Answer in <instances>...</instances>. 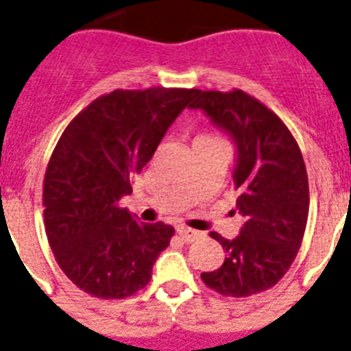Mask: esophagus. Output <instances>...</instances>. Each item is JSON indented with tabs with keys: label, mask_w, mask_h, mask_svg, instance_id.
Returning <instances> with one entry per match:
<instances>
[{
	"label": "esophagus",
	"mask_w": 351,
	"mask_h": 351,
	"mask_svg": "<svg viewBox=\"0 0 351 351\" xmlns=\"http://www.w3.org/2000/svg\"><path fill=\"white\" fill-rule=\"evenodd\" d=\"M178 234L179 238L183 241H186V243H189V241H194L195 238H199V232L194 229H189V227H178Z\"/></svg>",
	"instance_id": "1"
}]
</instances>
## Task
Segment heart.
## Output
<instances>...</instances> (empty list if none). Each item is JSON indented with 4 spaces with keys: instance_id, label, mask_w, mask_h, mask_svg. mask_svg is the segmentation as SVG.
Returning a JSON list of instances; mask_svg holds the SVG:
<instances>
[{
    "instance_id": "obj_1",
    "label": "heart",
    "mask_w": 351,
    "mask_h": 351,
    "mask_svg": "<svg viewBox=\"0 0 351 351\" xmlns=\"http://www.w3.org/2000/svg\"><path fill=\"white\" fill-rule=\"evenodd\" d=\"M199 138H213V137H208V135H201V137H197L195 141H199Z\"/></svg>"
}]
</instances>
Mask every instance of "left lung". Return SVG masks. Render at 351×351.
Wrapping results in <instances>:
<instances>
[{"label":"left lung","mask_w":351,"mask_h":351,"mask_svg":"<svg viewBox=\"0 0 351 351\" xmlns=\"http://www.w3.org/2000/svg\"><path fill=\"white\" fill-rule=\"evenodd\" d=\"M189 108L203 111L232 138L236 210L245 218L232 240L210 234L227 258L201 278L225 297L265 291L291 267L306 230L309 189L300 148L273 111L240 89H194Z\"/></svg>","instance_id":"8db88e82"}]
</instances>
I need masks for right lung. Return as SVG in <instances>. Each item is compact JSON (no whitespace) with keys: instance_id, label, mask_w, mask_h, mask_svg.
<instances>
[{"instance_id":"1","label":"right lung","mask_w":351,"mask_h":351,"mask_svg":"<svg viewBox=\"0 0 351 351\" xmlns=\"http://www.w3.org/2000/svg\"><path fill=\"white\" fill-rule=\"evenodd\" d=\"M194 89L99 97L62 133L43 181V218L60 269L82 291L124 298L150 282L172 225L138 223L119 206Z\"/></svg>"}]
</instances>
